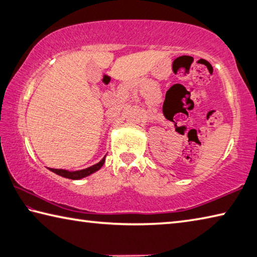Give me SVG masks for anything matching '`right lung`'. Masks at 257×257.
<instances>
[{
    "label": "right lung",
    "mask_w": 257,
    "mask_h": 257,
    "mask_svg": "<svg viewBox=\"0 0 257 257\" xmlns=\"http://www.w3.org/2000/svg\"><path fill=\"white\" fill-rule=\"evenodd\" d=\"M104 162H105V158H103L98 163L92 165V167L82 169V170H79V171H73V172L62 170V169H50V170L61 177L68 178V179H72V180H77V179H81V178H85L87 176L92 175V173H94V172H96L97 170H99V169L102 168Z\"/></svg>",
    "instance_id": "right-lung-1"
}]
</instances>
